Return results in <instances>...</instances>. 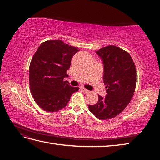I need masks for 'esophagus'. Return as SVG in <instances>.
Instances as JSON below:
<instances>
[{"label":"esophagus","instance_id":"esophagus-1","mask_svg":"<svg viewBox=\"0 0 160 160\" xmlns=\"http://www.w3.org/2000/svg\"><path fill=\"white\" fill-rule=\"evenodd\" d=\"M80 90L82 91V92H84V93H89V90L87 89H85V88L83 87H80Z\"/></svg>","mask_w":160,"mask_h":160}]
</instances>
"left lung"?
Returning a JSON list of instances; mask_svg holds the SVG:
<instances>
[{"mask_svg":"<svg viewBox=\"0 0 160 160\" xmlns=\"http://www.w3.org/2000/svg\"><path fill=\"white\" fill-rule=\"evenodd\" d=\"M103 62V81L107 96L89 105V111L100 120L117 116L130 102L136 86V69L130 54L116 46L108 45L96 52Z\"/></svg>","mask_w":160,"mask_h":160,"instance_id":"1","label":"left lung"}]
</instances>
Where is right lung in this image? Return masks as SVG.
Instances as JSON below:
<instances>
[{"label":"right lung","mask_w":160,"mask_h":160,"mask_svg":"<svg viewBox=\"0 0 160 160\" xmlns=\"http://www.w3.org/2000/svg\"><path fill=\"white\" fill-rule=\"evenodd\" d=\"M79 49L60 40H49L42 43L33 55L29 66L30 91L35 102L45 111L62 109L71 95L79 87L69 85L64 78L73 56Z\"/></svg>","instance_id":"right-lung-1"}]
</instances>
